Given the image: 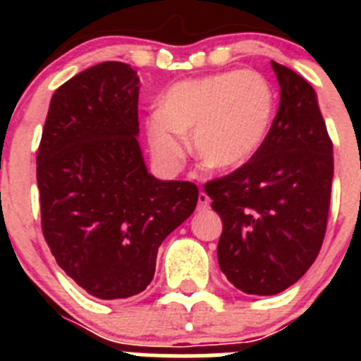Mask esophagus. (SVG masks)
I'll return each instance as SVG.
<instances>
[{
    "instance_id": "esophagus-1",
    "label": "esophagus",
    "mask_w": 361,
    "mask_h": 361,
    "mask_svg": "<svg viewBox=\"0 0 361 361\" xmlns=\"http://www.w3.org/2000/svg\"><path fill=\"white\" fill-rule=\"evenodd\" d=\"M199 206H200V208H202V209L209 208V197L206 195L204 191H200V193H199Z\"/></svg>"
}]
</instances>
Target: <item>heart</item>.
I'll list each match as a JSON object with an SVG mask.
<instances>
[{"mask_svg":"<svg viewBox=\"0 0 361 361\" xmlns=\"http://www.w3.org/2000/svg\"><path fill=\"white\" fill-rule=\"evenodd\" d=\"M276 99L273 86L253 70H233L175 82L148 119L155 157L175 168L184 155L180 135L215 171L237 170L258 153L271 132Z\"/></svg>","mask_w":361,"mask_h":361,"instance_id":"obj_1","label":"heart"}]
</instances>
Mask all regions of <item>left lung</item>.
I'll use <instances>...</instances> for the list:
<instances>
[{
    "label": "left lung",
    "instance_id": "left-lung-1",
    "mask_svg": "<svg viewBox=\"0 0 361 361\" xmlns=\"http://www.w3.org/2000/svg\"><path fill=\"white\" fill-rule=\"evenodd\" d=\"M271 66L280 106L266 142L237 171L204 186L224 226L216 247L220 271L257 296L286 291L314 262L334 173L317 92L288 66Z\"/></svg>",
    "mask_w": 361,
    "mask_h": 361
}]
</instances>
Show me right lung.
Listing matches in <instances>:
<instances>
[{
  "mask_svg": "<svg viewBox=\"0 0 361 361\" xmlns=\"http://www.w3.org/2000/svg\"><path fill=\"white\" fill-rule=\"evenodd\" d=\"M137 106L132 66H90L52 95L37 149L44 240L66 275L101 300L148 288L159 245L199 200L195 184L148 171Z\"/></svg>",
  "mask_w": 361,
  "mask_h": 361,
  "instance_id": "1",
  "label": "right lung"
}]
</instances>
